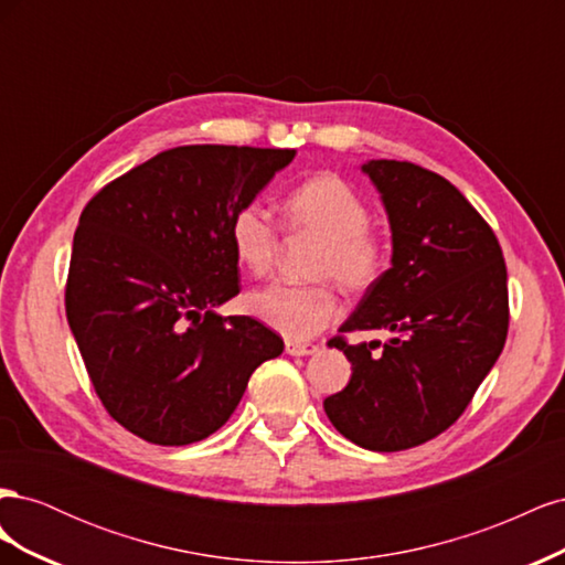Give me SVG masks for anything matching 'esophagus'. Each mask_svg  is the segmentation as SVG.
<instances>
[{
  "instance_id": "34e87169",
  "label": "esophagus",
  "mask_w": 565,
  "mask_h": 565,
  "mask_svg": "<svg viewBox=\"0 0 565 565\" xmlns=\"http://www.w3.org/2000/svg\"><path fill=\"white\" fill-rule=\"evenodd\" d=\"M285 351L289 353V355H313V353H318L320 351V347L318 344H311V341H287L285 344Z\"/></svg>"
}]
</instances>
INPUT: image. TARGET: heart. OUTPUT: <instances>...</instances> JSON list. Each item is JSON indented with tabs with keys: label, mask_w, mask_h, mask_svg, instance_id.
<instances>
[{
	"label": "heart",
	"mask_w": 565,
	"mask_h": 565,
	"mask_svg": "<svg viewBox=\"0 0 565 565\" xmlns=\"http://www.w3.org/2000/svg\"><path fill=\"white\" fill-rule=\"evenodd\" d=\"M289 231L313 235L322 243L313 276L334 278L349 292H365L384 276L388 245L370 228V207L355 188L337 174L306 179L282 202ZM235 259L254 276H264L278 252V226L262 204H243L231 218ZM247 311L287 339H309L332 324L339 297L330 282H270L245 299Z\"/></svg>",
	"instance_id": "obj_1"
}]
</instances>
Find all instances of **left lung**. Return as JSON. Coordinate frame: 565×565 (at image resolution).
<instances>
[{
    "label": "left lung",
    "mask_w": 565,
    "mask_h": 565,
    "mask_svg": "<svg viewBox=\"0 0 565 565\" xmlns=\"http://www.w3.org/2000/svg\"><path fill=\"white\" fill-rule=\"evenodd\" d=\"M391 226V268L339 332L388 330V341L330 347L351 363L347 388L324 398L355 446L398 452L452 426L498 363L509 328L507 266L486 218L429 169L370 160Z\"/></svg>",
    "instance_id": "obj_1"
}]
</instances>
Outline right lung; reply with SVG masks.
<instances>
[{
    "instance_id": "add662e5",
    "label": "right lung",
    "mask_w": 565,
    "mask_h": 565,
    "mask_svg": "<svg viewBox=\"0 0 565 565\" xmlns=\"http://www.w3.org/2000/svg\"><path fill=\"white\" fill-rule=\"evenodd\" d=\"M289 148L179 146L110 181L73 241L65 316L108 415L156 446L221 429L282 339L233 299L231 218L295 160Z\"/></svg>"
}]
</instances>
